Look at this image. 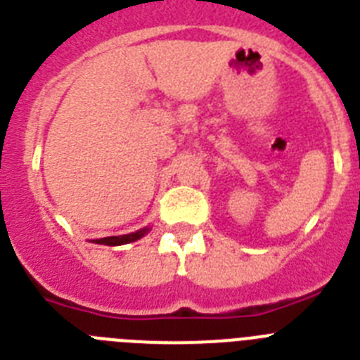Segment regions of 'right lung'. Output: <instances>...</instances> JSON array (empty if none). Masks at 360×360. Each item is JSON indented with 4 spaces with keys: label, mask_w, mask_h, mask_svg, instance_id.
Instances as JSON below:
<instances>
[{
    "label": "right lung",
    "mask_w": 360,
    "mask_h": 360,
    "mask_svg": "<svg viewBox=\"0 0 360 360\" xmlns=\"http://www.w3.org/2000/svg\"><path fill=\"white\" fill-rule=\"evenodd\" d=\"M149 233V227H143V229H138L136 233H129V235H120V236H105V238H98L96 244H103V245H122V244H129V242H136L138 238H142L143 235Z\"/></svg>",
    "instance_id": "add662e5"
}]
</instances>
